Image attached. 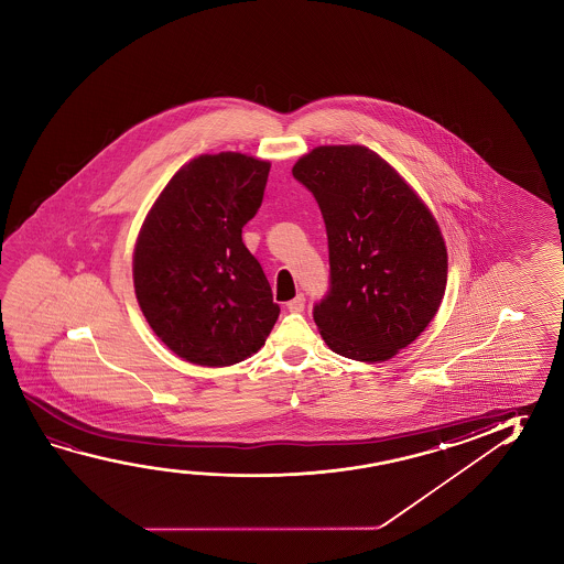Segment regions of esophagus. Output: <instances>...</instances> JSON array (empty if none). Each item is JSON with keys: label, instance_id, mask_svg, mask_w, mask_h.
<instances>
[{"label": "esophagus", "instance_id": "obj_1", "mask_svg": "<svg viewBox=\"0 0 564 564\" xmlns=\"http://www.w3.org/2000/svg\"><path fill=\"white\" fill-rule=\"evenodd\" d=\"M286 308H289L291 313H303V311H305V295H296L293 301L286 303Z\"/></svg>", "mask_w": 564, "mask_h": 564}]
</instances>
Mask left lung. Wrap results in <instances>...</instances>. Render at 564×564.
Returning a JSON list of instances; mask_svg holds the SVG:
<instances>
[{
	"mask_svg": "<svg viewBox=\"0 0 564 564\" xmlns=\"http://www.w3.org/2000/svg\"><path fill=\"white\" fill-rule=\"evenodd\" d=\"M293 176L321 206L330 291L314 323L330 350L388 361L415 341L443 303L448 253L415 188L364 145H318Z\"/></svg>",
	"mask_w": 564,
	"mask_h": 564,
	"instance_id": "left-lung-1",
	"label": "left lung"
}]
</instances>
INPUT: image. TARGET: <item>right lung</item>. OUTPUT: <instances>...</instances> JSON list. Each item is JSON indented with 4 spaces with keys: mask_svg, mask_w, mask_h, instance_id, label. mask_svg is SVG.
Wrapping results in <instances>:
<instances>
[{
    "mask_svg": "<svg viewBox=\"0 0 564 564\" xmlns=\"http://www.w3.org/2000/svg\"><path fill=\"white\" fill-rule=\"evenodd\" d=\"M271 163L204 153L181 166L149 208L133 248V286L151 330L178 358L226 368L248 360L279 305L241 228L261 206Z\"/></svg>",
    "mask_w": 564,
    "mask_h": 564,
    "instance_id": "right-lung-1",
    "label": "right lung"
}]
</instances>
